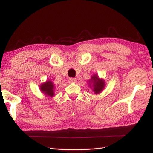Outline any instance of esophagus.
I'll return each instance as SVG.
<instances>
[{
  "mask_svg": "<svg viewBox=\"0 0 153 153\" xmlns=\"http://www.w3.org/2000/svg\"><path fill=\"white\" fill-rule=\"evenodd\" d=\"M77 81V79L76 78H74V77H70V78H69V82L70 83H76Z\"/></svg>",
  "mask_w": 153,
  "mask_h": 153,
  "instance_id": "obj_1",
  "label": "esophagus"
}]
</instances>
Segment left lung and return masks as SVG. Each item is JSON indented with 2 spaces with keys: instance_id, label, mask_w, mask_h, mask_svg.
<instances>
[{
  "instance_id": "8db88e82",
  "label": "left lung",
  "mask_w": 153,
  "mask_h": 153,
  "mask_svg": "<svg viewBox=\"0 0 153 153\" xmlns=\"http://www.w3.org/2000/svg\"><path fill=\"white\" fill-rule=\"evenodd\" d=\"M89 87L93 89L95 94H99L105 88V82L102 79H100L97 74L93 75L89 81Z\"/></svg>"
}]
</instances>
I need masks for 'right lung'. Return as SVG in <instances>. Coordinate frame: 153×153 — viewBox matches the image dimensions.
I'll use <instances>...</instances> for the list:
<instances>
[{
    "instance_id": "obj_1",
    "label": "right lung",
    "mask_w": 153,
    "mask_h": 153,
    "mask_svg": "<svg viewBox=\"0 0 153 153\" xmlns=\"http://www.w3.org/2000/svg\"><path fill=\"white\" fill-rule=\"evenodd\" d=\"M40 89L45 95L48 97H53L54 95V85L50 80L47 81L45 83H42L40 85Z\"/></svg>"
}]
</instances>
